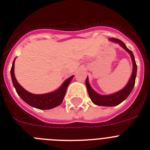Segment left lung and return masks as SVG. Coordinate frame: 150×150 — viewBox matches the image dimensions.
<instances>
[{"mask_svg": "<svg viewBox=\"0 0 150 150\" xmlns=\"http://www.w3.org/2000/svg\"><path fill=\"white\" fill-rule=\"evenodd\" d=\"M109 40L110 42H113L118 43L121 47H122L130 54L132 59V62H133V68L131 77H130L127 85L120 91L114 93V94H108V95H103V94H100L96 92L90 86L89 83H88V78L87 77L86 80V86L88 96H89L90 99H91L93 103H94L97 105L100 106H115L120 104L125 100H126V98L128 97L129 94H130V92L133 90V87H134L136 78V72H137V66H136V63L133 52L126 47V45L123 42L118 40V39L110 38L109 39Z\"/></svg>", "mask_w": 150, "mask_h": 150, "instance_id": "8db88e82", "label": "left lung"}]
</instances>
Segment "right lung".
I'll list each match as a JSON object with an SVG mask.
<instances>
[{
  "label": "right lung",
  "instance_id": "add662e5",
  "mask_svg": "<svg viewBox=\"0 0 150 150\" xmlns=\"http://www.w3.org/2000/svg\"><path fill=\"white\" fill-rule=\"evenodd\" d=\"M14 62L12 63V67L11 69V77L12 80L13 85L15 88L16 91L22 98V100L25 102L29 105L32 106L33 108L42 110H47V109H51L55 107H57L58 105L62 104L64 98L65 94H66L67 88L69 86V83L72 81L74 75L69 77V78L66 80L62 84L60 87L56 91H52V92L47 93V94H35L30 93L29 91H26L24 88L21 86L17 82L15 76H14Z\"/></svg>",
  "mask_w": 150,
  "mask_h": 150
}]
</instances>
